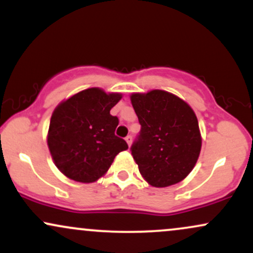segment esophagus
Listing matches in <instances>:
<instances>
[{"mask_svg":"<svg viewBox=\"0 0 253 253\" xmlns=\"http://www.w3.org/2000/svg\"><path fill=\"white\" fill-rule=\"evenodd\" d=\"M125 139H126V141H127V144H128V146H130V144H132V135H127Z\"/></svg>","mask_w":253,"mask_h":253,"instance_id":"obj_1","label":"esophagus"}]
</instances>
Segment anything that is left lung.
Returning <instances> with one entry per match:
<instances>
[{
  "label": "left lung",
  "mask_w": 253,
  "mask_h": 253,
  "mask_svg": "<svg viewBox=\"0 0 253 253\" xmlns=\"http://www.w3.org/2000/svg\"><path fill=\"white\" fill-rule=\"evenodd\" d=\"M130 101L141 126L130 146L140 173L157 188L181 182L195 167L201 150L195 113L164 90L133 94Z\"/></svg>",
  "instance_id": "obj_1"
}]
</instances>
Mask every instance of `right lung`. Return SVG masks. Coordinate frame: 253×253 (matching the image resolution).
<instances>
[{
    "label": "right lung",
    "instance_id": "right-lung-1",
    "mask_svg": "<svg viewBox=\"0 0 253 253\" xmlns=\"http://www.w3.org/2000/svg\"><path fill=\"white\" fill-rule=\"evenodd\" d=\"M120 100V94L90 88L54 109L47 145L54 164L66 177L82 183L96 181L115 156L128 149L126 141L115 135L118 117L110 115Z\"/></svg>",
    "mask_w": 253,
    "mask_h": 253
}]
</instances>
